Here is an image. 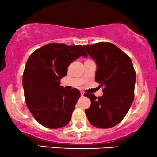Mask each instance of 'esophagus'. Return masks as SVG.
Here are the masks:
<instances>
[{"label": "esophagus", "instance_id": "obj_1", "mask_svg": "<svg viewBox=\"0 0 157 157\" xmlns=\"http://www.w3.org/2000/svg\"><path fill=\"white\" fill-rule=\"evenodd\" d=\"M80 93H81V96H84V93H83V92H81Z\"/></svg>", "mask_w": 157, "mask_h": 157}]
</instances>
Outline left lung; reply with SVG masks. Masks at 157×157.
I'll return each mask as SVG.
<instances>
[{
    "instance_id": "8db88e82",
    "label": "left lung",
    "mask_w": 157,
    "mask_h": 157,
    "mask_svg": "<svg viewBox=\"0 0 157 157\" xmlns=\"http://www.w3.org/2000/svg\"><path fill=\"white\" fill-rule=\"evenodd\" d=\"M83 47L96 63L95 80L99 87H104L102 96L84 95L91 101L85 114L92 125L112 128L124 119L133 101L136 71L130 57L112 43L101 42Z\"/></svg>"
}]
</instances>
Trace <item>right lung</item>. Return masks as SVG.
I'll list each match as a JSON object with an SVG mask.
<instances>
[{
    "label": "right lung",
    "instance_id": "add662e5",
    "mask_svg": "<svg viewBox=\"0 0 157 157\" xmlns=\"http://www.w3.org/2000/svg\"><path fill=\"white\" fill-rule=\"evenodd\" d=\"M87 57L82 45L50 43L29 56L23 73L22 84L27 106L43 126L57 129L71 120L80 91L65 90L60 80L69 64L77 58Z\"/></svg>",
    "mask_w": 157,
    "mask_h": 157
}]
</instances>
